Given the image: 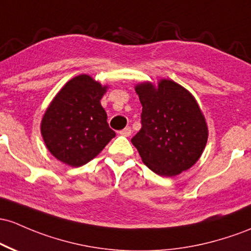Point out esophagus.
Here are the masks:
<instances>
[{"label": "esophagus", "instance_id": "1", "mask_svg": "<svg viewBox=\"0 0 251 251\" xmlns=\"http://www.w3.org/2000/svg\"><path fill=\"white\" fill-rule=\"evenodd\" d=\"M119 133L124 137H130L131 133H132V130H131V127H125L124 130L119 131Z\"/></svg>", "mask_w": 251, "mask_h": 251}]
</instances>
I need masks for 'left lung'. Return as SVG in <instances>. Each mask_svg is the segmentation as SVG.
Wrapping results in <instances>:
<instances>
[{
    "mask_svg": "<svg viewBox=\"0 0 251 251\" xmlns=\"http://www.w3.org/2000/svg\"><path fill=\"white\" fill-rule=\"evenodd\" d=\"M143 109L140 128L131 139L143 162L161 176L189 169L201 156L207 126L197 101L183 87L162 79L158 87H136Z\"/></svg>",
    "mask_w": 251,
    "mask_h": 251,
    "instance_id": "8db88e82",
    "label": "left lung"
}]
</instances>
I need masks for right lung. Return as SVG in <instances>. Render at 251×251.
Returning a JSON list of instances; mask_svg holds the SVG:
<instances>
[{
	"instance_id": "add662e5",
	"label": "right lung",
	"mask_w": 251,
	"mask_h": 251,
	"mask_svg": "<svg viewBox=\"0 0 251 251\" xmlns=\"http://www.w3.org/2000/svg\"><path fill=\"white\" fill-rule=\"evenodd\" d=\"M106 87L88 75L69 81L53 99L41 121L49 151L71 167H81L115 137L100 100Z\"/></svg>"
}]
</instances>
